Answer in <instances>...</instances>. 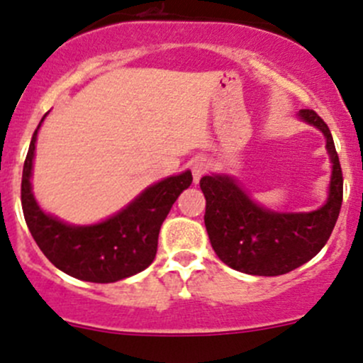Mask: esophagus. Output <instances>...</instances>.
Returning a JSON list of instances; mask_svg holds the SVG:
<instances>
[{
    "instance_id": "obj_1",
    "label": "esophagus",
    "mask_w": 363,
    "mask_h": 363,
    "mask_svg": "<svg viewBox=\"0 0 363 363\" xmlns=\"http://www.w3.org/2000/svg\"><path fill=\"white\" fill-rule=\"evenodd\" d=\"M207 170H208V163H207V160L201 158V156H198V158H194L191 162L193 181L196 182V184L200 182V179L207 174Z\"/></svg>"
}]
</instances>
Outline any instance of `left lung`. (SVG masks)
<instances>
[{
    "label": "left lung",
    "mask_w": 363,
    "mask_h": 363,
    "mask_svg": "<svg viewBox=\"0 0 363 363\" xmlns=\"http://www.w3.org/2000/svg\"><path fill=\"white\" fill-rule=\"evenodd\" d=\"M299 120L318 128L329 152V194L311 212H277L262 207L235 177L205 175L200 188L207 200L205 228L217 257L230 268L259 277H278L315 257L329 240L342 203V172L333 133L311 109H301Z\"/></svg>",
    "instance_id": "8db88e82"
}]
</instances>
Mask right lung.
<instances>
[{
	"label": "right lung",
	"instance_id": "1",
	"mask_svg": "<svg viewBox=\"0 0 363 363\" xmlns=\"http://www.w3.org/2000/svg\"><path fill=\"white\" fill-rule=\"evenodd\" d=\"M47 114L33 133L22 170V211L34 242L55 268L78 280L113 284L144 272L155 261L160 228L172 205L191 186V170L147 186L127 207L101 223H64L38 205L30 184L38 130Z\"/></svg>",
	"mask_w": 363,
	"mask_h": 363
}]
</instances>
